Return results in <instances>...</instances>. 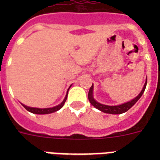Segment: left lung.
<instances>
[{
  "label": "left lung",
  "instance_id": "left-lung-1",
  "mask_svg": "<svg viewBox=\"0 0 160 160\" xmlns=\"http://www.w3.org/2000/svg\"><path fill=\"white\" fill-rule=\"evenodd\" d=\"M146 86H147V80L146 82L144 84L143 88L142 90H141V92L139 93L137 97H135L134 99L131 100V101L128 102H125L123 104H121V105L118 106H107V105H103V104H101V103L98 102L97 101H95L93 97V84L91 86V87L90 88V90H89L88 93V99L90 101V102L91 103V105L94 106L95 108H97L98 110H99V111H102L104 113H107V114H122V113L126 112V111H128L129 109H131L133 106L135 105L136 102L138 101L139 98H141V96L143 94L144 90L146 89Z\"/></svg>",
  "mask_w": 160,
  "mask_h": 160
}]
</instances>
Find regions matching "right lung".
Returning <instances> with one entry per match:
<instances>
[{
  "label": "right lung",
  "mask_w": 160,
  "mask_h": 160,
  "mask_svg": "<svg viewBox=\"0 0 160 160\" xmlns=\"http://www.w3.org/2000/svg\"><path fill=\"white\" fill-rule=\"evenodd\" d=\"M68 90H69V89H68ZM66 98H67V94H66V97H65L64 100H63V101L61 102V104L56 106V107H51V108H42H42H37V107H27V106L23 105V104H22V106H23V107H25V108L28 111L32 113V114H51V113H53V112H55V111H58V110H60V109L62 108L63 106H64L65 102H66Z\"/></svg>",
  "instance_id": "obj_1"
}]
</instances>
